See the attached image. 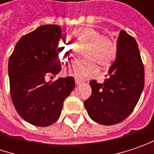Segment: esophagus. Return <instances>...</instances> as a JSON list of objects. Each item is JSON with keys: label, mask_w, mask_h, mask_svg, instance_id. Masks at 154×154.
Masks as SVG:
<instances>
[{"label": "esophagus", "mask_w": 154, "mask_h": 154, "mask_svg": "<svg viewBox=\"0 0 154 154\" xmlns=\"http://www.w3.org/2000/svg\"><path fill=\"white\" fill-rule=\"evenodd\" d=\"M81 83H82V82H81V81H79V80H77V79L75 80V84H76L77 86H78V85H80Z\"/></svg>", "instance_id": "obj_1"}]
</instances>
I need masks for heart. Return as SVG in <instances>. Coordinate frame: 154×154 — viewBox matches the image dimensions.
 I'll return each instance as SVG.
<instances>
[{"instance_id":"obj_1","label":"heart","mask_w":154,"mask_h":154,"mask_svg":"<svg viewBox=\"0 0 154 154\" xmlns=\"http://www.w3.org/2000/svg\"><path fill=\"white\" fill-rule=\"evenodd\" d=\"M72 37L79 43L86 45L82 54L85 60L74 61L67 67L66 73L77 79H85L94 75L98 67L109 66L114 60L116 53L115 43L107 36L101 35L99 31L91 28H80L72 32ZM57 52L61 62L70 59L71 49L66 42L60 41Z\"/></svg>"}]
</instances>
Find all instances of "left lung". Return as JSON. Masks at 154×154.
<instances>
[{
	"label": "left lung",
	"instance_id": "1",
	"mask_svg": "<svg viewBox=\"0 0 154 154\" xmlns=\"http://www.w3.org/2000/svg\"><path fill=\"white\" fill-rule=\"evenodd\" d=\"M103 83L91 81V96L84 102L90 118L103 125L125 120L134 109L145 84V71L136 40L121 30L114 63Z\"/></svg>",
	"mask_w": 154,
	"mask_h": 154
}]
</instances>
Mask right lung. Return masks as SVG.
Instances as JSON below:
<instances>
[{
  "label": "right lung",
  "instance_id": "right-lung-1",
  "mask_svg": "<svg viewBox=\"0 0 154 154\" xmlns=\"http://www.w3.org/2000/svg\"><path fill=\"white\" fill-rule=\"evenodd\" d=\"M62 32L58 25H42L22 37L8 60L10 94L17 113L26 122L39 127L55 123L65 99L74 88V79L55 77L61 70L57 45Z\"/></svg>",
  "mask_w": 154,
  "mask_h": 154
}]
</instances>
